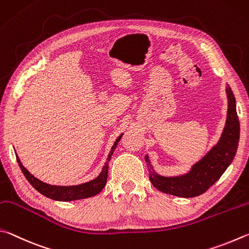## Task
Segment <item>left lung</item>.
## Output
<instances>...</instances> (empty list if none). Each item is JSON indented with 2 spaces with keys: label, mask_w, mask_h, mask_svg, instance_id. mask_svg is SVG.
Instances as JSON below:
<instances>
[{
  "label": "left lung",
  "mask_w": 249,
  "mask_h": 249,
  "mask_svg": "<svg viewBox=\"0 0 249 249\" xmlns=\"http://www.w3.org/2000/svg\"><path fill=\"white\" fill-rule=\"evenodd\" d=\"M225 90L228 95V115L223 132L216 144L213 145L201 160L195 163L188 173L169 177L159 175L152 166L149 155H145L150 180L156 189L176 197H197L206 193L219 180L233 162L239 141V120L236 112V100L229 84H226Z\"/></svg>",
  "instance_id": "obj_1"
}]
</instances>
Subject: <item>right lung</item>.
Returning <instances> with one entry per match:
<instances>
[{"label": "right lung", "instance_id": "right-lung-1", "mask_svg": "<svg viewBox=\"0 0 249 249\" xmlns=\"http://www.w3.org/2000/svg\"><path fill=\"white\" fill-rule=\"evenodd\" d=\"M122 136H124V133L120 134V136L117 138L115 143H113L111 150L108 154L106 163H105V165L103 166V169L102 172L99 173V175L96 178H94L93 180L84 182V184H80L75 186H55V185L46 184V182L39 180L38 178L32 175V174H30L27 169L24 167V165L21 164L19 158L15 153L16 160L21 169V172H23V174L26 177V179L29 181V184L32 185L34 188L38 191V193L46 196L47 198L56 200V201H74V200L86 199V198H89V197H93V196L98 195L100 191L104 189V187L106 186L107 177H108L109 160H110L111 155L113 154V151L116 150L118 142L120 141Z\"/></svg>", "mask_w": 249, "mask_h": 249}]
</instances>
